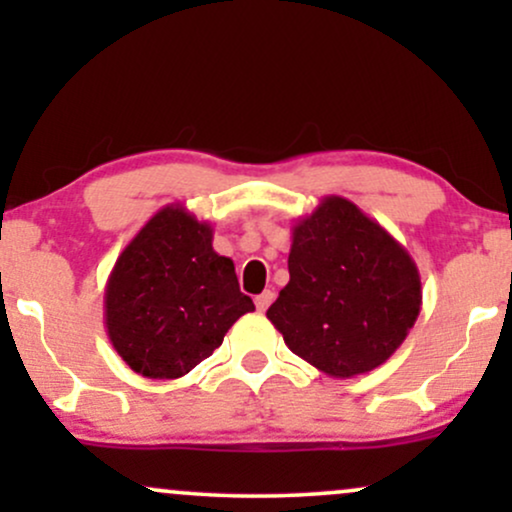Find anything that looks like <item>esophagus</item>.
Returning a JSON list of instances; mask_svg holds the SVG:
<instances>
[{
    "mask_svg": "<svg viewBox=\"0 0 512 512\" xmlns=\"http://www.w3.org/2000/svg\"><path fill=\"white\" fill-rule=\"evenodd\" d=\"M272 301H274V293H272V291H264V293H260V296L255 298L257 310H260V313H264V310H267L269 305H272Z\"/></svg>",
    "mask_w": 512,
    "mask_h": 512,
    "instance_id": "esophagus-1",
    "label": "esophagus"
}]
</instances>
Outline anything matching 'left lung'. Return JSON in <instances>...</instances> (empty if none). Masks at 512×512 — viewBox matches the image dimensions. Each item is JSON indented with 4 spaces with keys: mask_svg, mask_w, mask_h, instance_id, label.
<instances>
[{
    "mask_svg": "<svg viewBox=\"0 0 512 512\" xmlns=\"http://www.w3.org/2000/svg\"><path fill=\"white\" fill-rule=\"evenodd\" d=\"M289 274L267 317L293 354L332 378L383 366L419 317L416 262L344 197H325L298 219Z\"/></svg>",
    "mask_w": 512,
    "mask_h": 512,
    "instance_id": "1",
    "label": "left lung"
}]
</instances>
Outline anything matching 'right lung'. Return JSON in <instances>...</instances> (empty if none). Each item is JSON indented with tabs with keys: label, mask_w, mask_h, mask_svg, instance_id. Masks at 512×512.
<instances>
[{
	"label": "right lung",
	"mask_w": 512,
	"mask_h": 512,
	"mask_svg": "<svg viewBox=\"0 0 512 512\" xmlns=\"http://www.w3.org/2000/svg\"><path fill=\"white\" fill-rule=\"evenodd\" d=\"M214 228L182 204L144 223L105 284V330L134 373L175 380L219 349L233 322L255 310L231 257L211 248Z\"/></svg>",
	"instance_id": "add662e5"
}]
</instances>
